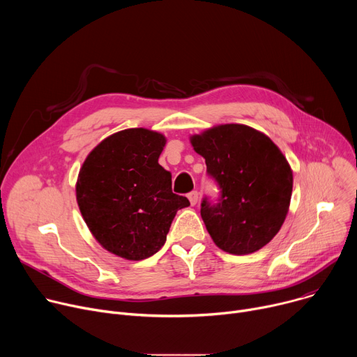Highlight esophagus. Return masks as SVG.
I'll return each instance as SVG.
<instances>
[{"label":"esophagus","mask_w":357,"mask_h":357,"mask_svg":"<svg viewBox=\"0 0 357 357\" xmlns=\"http://www.w3.org/2000/svg\"><path fill=\"white\" fill-rule=\"evenodd\" d=\"M188 199H189V202H190V205L195 206L196 203H197V200H199V192H197V190L189 192V193H188Z\"/></svg>","instance_id":"esophagus-1"}]
</instances>
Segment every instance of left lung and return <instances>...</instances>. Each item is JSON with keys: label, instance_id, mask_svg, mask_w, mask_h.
Masks as SVG:
<instances>
[{"label": "left lung", "instance_id": "left-lung-1", "mask_svg": "<svg viewBox=\"0 0 357 357\" xmlns=\"http://www.w3.org/2000/svg\"><path fill=\"white\" fill-rule=\"evenodd\" d=\"M219 189L200 216L215 244L230 254L260 250L281 229L292 193V171L278 146L243 124L213 127L190 138Z\"/></svg>", "mask_w": 357, "mask_h": 357}]
</instances>
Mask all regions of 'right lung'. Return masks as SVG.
Instances as JSON below:
<instances>
[{"instance_id":"obj_1","label":"right lung","mask_w":357,"mask_h":357,"mask_svg":"<svg viewBox=\"0 0 357 357\" xmlns=\"http://www.w3.org/2000/svg\"><path fill=\"white\" fill-rule=\"evenodd\" d=\"M165 137L130 128L101 141L86 158L76 197L96 240L127 260H144L167 240L176 212L189 206L172 192L171 174L158 158Z\"/></svg>"}]
</instances>
